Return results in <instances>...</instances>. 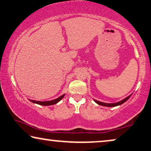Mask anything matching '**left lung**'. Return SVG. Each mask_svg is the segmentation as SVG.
I'll return each mask as SVG.
<instances>
[{
	"label": "left lung",
	"mask_w": 151,
	"mask_h": 151,
	"mask_svg": "<svg viewBox=\"0 0 151 151\" xmlns=\"http://www.w3.org/2000/svg\"><path fill=\"white\" fill-rule=\"evenodd\" d=\"M132 96V94L130 96H128V97H127L125 99H123V100H122L121 101H120V102H118L116 103H112V104H108V103H104V102H99V101L98 100H94V102L97 103L99 105H101V106H109V107H114V106H119V105H121L123 104V103L125 102L126 101H127L128 99H129L130 98V96Z\"/></svg>",
	"instance_id": "8db88e82"
}]
</instances>
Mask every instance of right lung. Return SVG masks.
Here are the masks:
<instances>
[{
  "instance_id": "1",
  "label": "right lung",
  "mask_w": 151,
  "mask_h": 151,
  "mask_svg": "<svg viewBox=\"0 0 151 151\" xmlns=\"http://www.w3.org/2000/svg\"><path fill=\"white\" fill-rule=\"evenodd\" d=\"M65 94H63L62 96H60L59 98L55 99V100H51V101H45V102H40V101H35V100H30L31 102L33 103H35V104H39V105H42V106H49V105H53L57 104L58 102H60L62 99L64 97Z\"/></svg>"
}]
</instances>
